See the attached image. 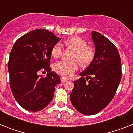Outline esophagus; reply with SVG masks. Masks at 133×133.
<instances>
[{
	"label": "esophagus",
	"mask_w": 133,
	"mask_h": 133,
	"mask_svg": "<svg viewBox=\"0 0 133 133\" xmlns=\"http://www.w3.org/2000/svg\"><path fill=\"white\" fill-rule=\"evenodd\" d=\"M67 80H68L67 78H64V77H61V81H62V82H66Z\"/></svg>",
	"instance_id": "34e87169"
}]
</instances>
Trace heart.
<instances>
[{"label": "heart", "instance_id": "heart-1", "mask_svg": "<svg viewBox=\"0 0 133 133\" xmlns=\"http://www.w3.org/2000/svg\"><path fill=\"white\" fill-rule=\"evenodd\" d=\"M66 43L71 46L76 50L74 55V59H76L78 62L86 65L93 61L95 55L94 50L92 47L87 46V43L82 38L78 36H73L68 38ZM63 54V46L58 43L54 45L51 49V55L53 57L57 58ZM77 60L68 61L63 59L57 62L55 65V70L59 74L65 77H70L77 71L79 68V64Z\"/></svg>", "mask_w": 133, "mask_h": 133}]
</instances>
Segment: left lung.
I'll return each instance as SVG.
<instances>
[{
  "label": "left lung",
  "instance_id": "left-lung-1",
  "mask_svg": "<svg viewBox=\"0 0 133 133\" xmlns=\"http://www.w3.org/2000/svg\"><path fill=\"white\" fill-rule=\"evenodd\" d=\"M92 38L95 46L94 59L79 74L82 77L74 81L70 94L73 107L85 115H96L108 106L122 77L121 59L116 46L98 32L92 31Z\"/></svg>",
  "mask_w": 133,
  "mask_h": 133
}]
</instances>
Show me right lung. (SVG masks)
<instances>
[{
    "mask_svg": "<svg viewBox=\"0 0 133 133\" xmlns=\"http://www.w3.org/2000/svg\"><path fill=\"white\" fill-rule=\"evenodd\" d=\"M61 38L48 30L35 29L18 39L11 49L9 60L10 86L21 107L29 111H40L52 100L60 77L50 68L51 49ZM44 69L47 76L38 71Z\"/></svg>",
    "mask_w": 133,
    "mask_h": 133,
    "instance_id": "right-lung-1",
    "label": "right lung"
}]
</instances>
